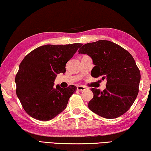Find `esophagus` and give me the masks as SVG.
<instances>
[{
	"instance_id": "esophagus-1",
	"label": "esophagus",
	"mask_w": 151,
	"mask_h": 151,
	"mask_svg": "<svg viewBox=\"0 0 151 151\" xmlns=\"http://www.w3.org/2000/svg\"><path fill=\"white\" fill-rule=\"evenodd\" d=\"M77 90L78 91H80V92H82V91L86 90V88L83 87V86H77Z\"/></svg>"
}]
</instances>
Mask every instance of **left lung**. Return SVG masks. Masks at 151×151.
Returning <instances> with one entry per match:
<instances>
[{"mask_svg": "<svg viewBox=\"0 0 151 151\" xmlns=\"http://www.w3.org/2000/svg\"><path fill=\"white\" fill-rule=\"evenodd\" d=\"M79 53L92 58V77L106 80V88H92L93 97L88 103L91 111L105 118L124 114L133 104L139 91L140 73L133 57L118 44L99 40L81 46Z\"/></svg>", "mask_w": 151, "mask_h": 151, "instance_id": "8db88e82", "label": "left lung"}]
</instances>
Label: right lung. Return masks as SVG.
<instances>
[{
    "instance_id": "1",
    "label": "right lung",
    "mask_w": 151,
    "mask_h": 151,
    "mask_svg": "<svg viewBox=\"0 0 151 151\" xmlns=\"http://www.w3.org/2000/svg\"><path fill=\"white\" fill-rule=\"evenodd\" d=\"M81 43L46 45L35 49L24 57L15 77L16 93L25 112L41 121L53 119L65 109L77 88L53 86L58 73L65 72L68 61Z\"/></svg>"
}]
</instances>
